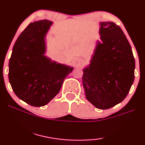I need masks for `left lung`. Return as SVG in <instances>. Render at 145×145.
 <instances>
[{"label":"left lung","instance_id":"left-lung-1","mask_svg":"<svg viewBox=\"0 0 145 145\" xmlns=\"http://www.w3.org/2000/svg\"><path fill=\"white\" fill-rule=\"evenodd\" d=\"M98 42L89 66L83 70L86 99L99 109H108L127 97L135 79L131 46L120 27L101 22Z\"/></svg>","mask_w":145,"mask_h":145}]
</instances>
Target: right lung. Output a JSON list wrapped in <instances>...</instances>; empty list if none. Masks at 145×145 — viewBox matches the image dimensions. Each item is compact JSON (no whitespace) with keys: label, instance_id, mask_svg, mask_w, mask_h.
<instances>
[{"label":"right lung","instance_id":"1","mask_svg":"<svg viewBox=\"0 0 145 145\" xmlns=\"http://www.w3.org/2000/svg\"><path fill=\"white\" fill-rule=\"evenodd\" d=\"M52 24L48 20L30 23L15 42L9 61L8 79L13 91L33 106L48 104L73 70L44 55L45 36Z\"/></svg>","mask_w":145,"mask_h":145}]
</instances>
